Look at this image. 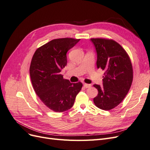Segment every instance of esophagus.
Segmentation results:
<instances>
[{"instance_id": "esophagus-1", "label": "esophagus", "mask_w": 150, "mask_h": 150, "mask_svg": "<svg viewBox=\"0 0 150 150\" xmlns=\"http://www.w3.org/2000/svg\"><path fill=\"white\" fill-rule=\"evenodd\" d=\"M91 84H86V83H84V87L85 88H90L91 87Z\"/></svg>"}]
</instances>
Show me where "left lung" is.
Segmentation results:
<instances>
[{
  "label": "left lung",
  "instance_id": "obj_1",
  "mask_svg": "<svg viewBox=\"0 0 150 150\" xmlns=\"http://www.w3.org/2000/svg\"><path fill=\"white\" fill-rule=\"evenodd\" d=\"M97 52L98 69L104 71L103 86L94 84L98 91L93 99L99 109L109 111L123 100L132 84L133 74L131 59L125 50L114 40L92 38Z\"/></svg>",
  "mask_w": 150,
  "mask_h": 150
}]
</instances>
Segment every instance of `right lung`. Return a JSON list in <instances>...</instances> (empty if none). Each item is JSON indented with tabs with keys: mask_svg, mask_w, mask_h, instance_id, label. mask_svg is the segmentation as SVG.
I'll list each match as a JSON object with an SVG mask.
<instances>
[{
	"mask_svg": "<svg viewBox=\"0 0 150 150\" xmlns=\"http://www.w3.org/2000/svg\"><path fill=\"white\" fill-rule=\"evenodd\" d=\"M79 40L53 39L39 47L32 58L29 72L33 88L45 105L55 112L71 108L83 87L81 82L71 83L60 74L67 65V52Z\"/></svg>",
	"mask_w": 150,
	"mask_h": 150,
	"instance_id": "obj_1",
	"label": "right lung"
}]
</instances>
